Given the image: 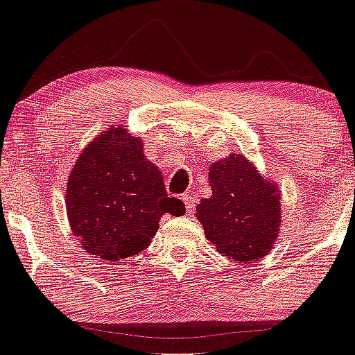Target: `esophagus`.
Instances as JSON below:
<instances>
[{"instance_id":"1","label":"esophagus","mask_w":355,"mask_h":355,"mask_svg":"<svg viewBox=\"0 0 355 355\" xmlns=\"http://www.w3.org/2000/svg\"><path fill=\"white\" fill-rule=\"evenodd\" d=\"M182 201H184V205H186V211H188L189 215L194 213V196L193 194H189V193L182 194Z\"/></svg>"}]
</instances>
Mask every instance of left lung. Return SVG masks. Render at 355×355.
<instances>
[{
  "mask_svg": "<svg viewBox=\"0 0 355 355\" xmlns=\"http://www.w3.org/2000/svg\"><path fill=\"white\" fill-rule=\"evenodd\" d=\"M208 181L211 196L196 207L207 239L235 261L264 257L279 235V188L240 154L211 164Z\"/></svg>",
  "mask_w": 355,
  "mask_h": 355,
  "instance_id": "8db88e82",
  "label": "left lung"
}]
</instances>
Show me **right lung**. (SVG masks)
<instances>
[{
	"instance_id": "add662e5",
	"label": "right lung",
	"mask_w": 355,
	"mask_h": 355,
	"mask_svg": "<svg viewBox=\"0 0 355 355\" xmlns=\"http://www.w3.org/2000/svg\"><path fill=\"white\" fill-rule=\"evenodd\" d=\"M66 209L86 252L112 262L146 250L164 213L186 211L181 200L167 196L140 139L121 127L103 132L81 152L67 179Z\"/></svg>"
}]
</instances>
